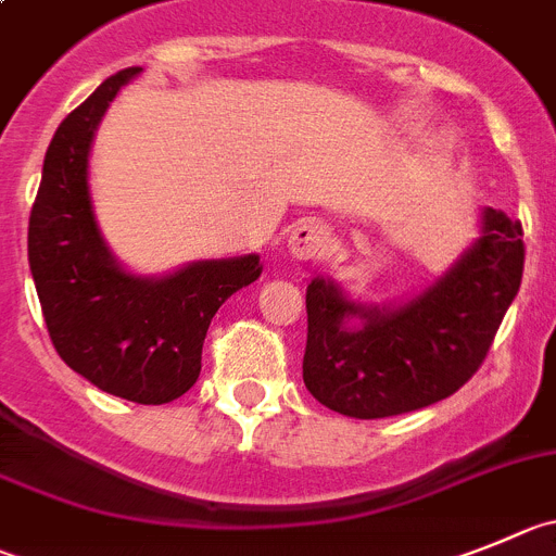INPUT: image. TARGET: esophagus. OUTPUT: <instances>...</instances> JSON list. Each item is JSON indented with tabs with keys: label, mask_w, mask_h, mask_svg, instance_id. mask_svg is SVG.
Returning a JSON list of instances; mask_svg holds the SVG:
<instances>
[{
	"label": "esophagus",
	"mask_w": 556,
	"mask_h": 556,
	"mask_svg": "<svg viewBox=\"0 0 556 556\" xmlns=\"http://www.w3.org/2000/svg\"><path fill=\"white\" fill-rule=\"evenodd\" d=\"M326 249H329V232L324 230L315 222H304V225L293 227L288 236V252L293 261L309 263L324 257Z\"/></svg>",
	"instance_id": "34e87169"
}]
</instances>
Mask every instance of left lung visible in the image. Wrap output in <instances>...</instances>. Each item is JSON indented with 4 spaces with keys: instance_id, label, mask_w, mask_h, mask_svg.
<instances>
[{
    "instance_id": "8db88e82",
    "label": "left lung",
    "mask_w": 556,
    "mask_h": 556,
    "mask_svg": "<svg viewBox=\"0 0 556 556\" xmlns=\"http://www.w3.org/2000/svg\"><path fill=\"white\" fill-rule=\"evenodd\" d=\"M521 222L482 207L480 236L419 293L351 299L334 279L307 285L304 387L326 408L381 419L458 392L477 372L521 288Z\"/></svg>"
}]
</instances>
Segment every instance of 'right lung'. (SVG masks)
<instances>
[{
	"mask_svg": "<svg viewBox=\"0 0 556 556\" xmlns=\"http://www.w3.org/2000/svg\"><path fill=\"white\" fill-rule=\"evenodd\" d=\"M142 74L109 76L56 128L29 216V271L56 354L114 397L161 406L194 387L216 309L261 277V254L191 261L142 277L123 266L98 227L92 139L114 96Z\"/></svg>",
	"mask_w": 556,
	"mask_h": 556,
	"instance_id": "right-lung-1",
	"label": "right lung"
}]
</instances>
